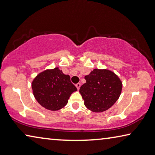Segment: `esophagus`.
I'll return each mask as SVG.
<instances>
[{"label": "esophagus", "mask_w": 155, "mask_h": 155, "mask_svg": "<svg viewBox=\"0 0 155 155\" xmlns=\"http://www.w3.org/2000/svg\"><path fill=\"white\" fill-rule=\"evenodd\" d=\"M76 87H77V88L78 90H79V88L81 87V83H77V84H76Z\"/></svg>", "instance_id": "obj_1"}]
</instances>
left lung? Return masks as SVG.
<instances>
[{"label": "left lung", "instance_id": "left-lung-1", "mask_svg": "<svg viewBox=\"0 0 155 155\" xmlns=\"http://www.w3.org/2000/svg\"><path fill=\"white\" fill-rule=\"evenodd\" d=\"M86 83L79 92L87 109L94 112L108 110L120 97L122 82L117 75L108 70L94 69L85 77Z\"/></svg>", "mask_w": 155, "mask_h": 155}]
</instances>
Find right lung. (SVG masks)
<instances>
[{"mask_svg":"<svg viewBox=\"0 0 155 155\" xmlns=\"http://www.w3.org/2000/svg\"><path fill=\"white\" fill-rule=\"evenodd\" d=\"M31 87L38 104L51 111L63 108L71 94L77 91L70 76L64 74L58 68L38 74L32 81Z\"/></svg>","mask_w":155,"mask_h":155,"instance_id":"add662e5","label":"right lung"}]
</instances>
